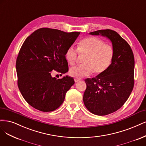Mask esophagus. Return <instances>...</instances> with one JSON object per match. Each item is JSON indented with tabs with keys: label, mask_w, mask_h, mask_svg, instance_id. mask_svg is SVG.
I'll use <instances>...</instances> for the list:
<instances>
[{
	"label": "esophagus",
	"mask_w": 146,
	"mask_h": 146,
	"mask_svg": "<svg viewBox=\"0 0 146 146\" xmlns=\"http://www.w3.org/2000/svg\"><path fill=\"white\" fill-rule=\"evenodd\" d=\"M80 80V79H79V78H74V81H75V82H79Z\"/></svg>",
	"instance_id": "obj_1"
}]
</instances>
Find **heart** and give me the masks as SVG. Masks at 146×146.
<instances>
[{"instance_id":"1","label":"heart","mask_w":146,"mask_h":146,"mask_svg":"<svg viewBox=\"0 0 146 146\" xmlns=\"http://www.w3.org/2000/svg\"><path fill=\"white\" fill-rule=\"evenodd\" d=\"M78 53L86 54L83 59L84 64L71 68L69 74L77 78L89 76L94 72L96 74L104 72L111 65L115 51L112 45L105 43L103 40L90 36L83 38L78 44V50L69 46L65 52L67 62L74 65L77 61Z\"/></svg>"}]
</instances>
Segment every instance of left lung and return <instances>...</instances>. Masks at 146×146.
<instances>
[{"mask_svg": "<svg viewBox=\"0 0 146 146\" xmlns=\"http://www.w3.org/2000/svg\"><path fill=\"white\" fill-rule=\"evenodd\" d=\"M108 37L115 54L104 72L84 80L83 102L89 112L103 116L117 111L127 101L134 86L135 60L129 43L115 31L102 29L89 33Z\"/></svg>", "mask_w": 146, "mask_h": 146, "instance_id": "1", "label": "left lung"}]
</instances>
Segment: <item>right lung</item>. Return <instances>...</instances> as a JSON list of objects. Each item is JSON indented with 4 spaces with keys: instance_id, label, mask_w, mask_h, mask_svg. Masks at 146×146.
Returning <instances> with one entry per match:
<instances>
[{
    "instance_id": "add662e5",
    "label": "right lung",
    "mask_w": 146,
    "mask_h": 146,
    "mask_svg": "<svg viewBox=\"0 0 146 146\" xmlns=\"http://www.w3.org/2000/svg\"><path fill=\"white\" fill-rule=\"evenodd\" d=\"M80 34L42 28L23 42L16 60L17 85L24 99L34 108L51 112L64 102L74 80L68 75L57 79L52 76V71H68L65 52Z\"/></svg>"
}]
</instances>
